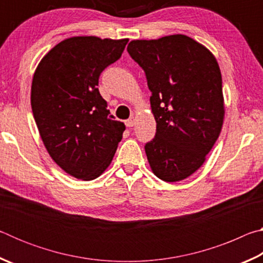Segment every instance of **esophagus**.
Here are the masks:
<instances>
[{"instance_id": "34e87169", "label": "esophagus", "mask_w": 263, "mask_h": 263, "mask_svg": "<svg viewBox=\"0 0 263 263\" xmlns=\"http://www.w3.org/2000/svg\"><path fill=\"white\" fill-rule=\"evenodd\" d=\"M135 124H136V117L128 118L127 121L125 122V125H126L127 127H133V126H135Z\"/></svg>"}]
</instances>
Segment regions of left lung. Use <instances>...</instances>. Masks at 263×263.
I'll return each mask as SVG.
<instances>
[{"label":"left lung","instance_id":"left-lung-1","mask_svg":"<svg viewBox=\"0 0 263 263\" xmlns=\"http://www.w3.org/2000/svg\"><path fill=\"white\" fill-rule=\"evenodd\" d=\"M128 54L145 70L157 133L145 146L149 167L166 182L202 167L225 117L221 73L210 50L185 34L132 41Z\"/></svg>","mask_w":263,"mask_h":263}]
</instances>
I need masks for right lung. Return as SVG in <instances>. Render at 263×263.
Masks as SVG:
<instances>
[{
	"label": "right lung",
	"instance_id": "obj_1",
	"mask_svg": "<svg viewBox=\"0 0 263 263\" xmlns=\"http://www.w3.org/2000/svg\"><path fill=\"white\" fill-rule=\"evenodd\" d=\"M128 39L70 37L51 48L34 70L31 108L44 146L62 171L83 181L110 166L125 131L99 91L105 67Z\"/></svg>",
	"mask_w": 263,
	"mask_h": 263
}]
</instances>
